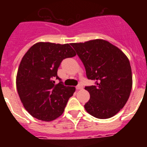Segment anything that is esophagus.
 Segmentation results:
<instances>
[{"mask_svg":"<svg viewBox=\"0 0 147 147\" xmlns=\"http://www.w3.org/2000/svg\"><path fill=\"white\" fill-rule=\"evenodd\" d=\"M76 90H82L83 88V87H82V85H78L76 87Z\"/></svg>","mask_w":147,"mask_h":147,"instance_id":"obj_1","label":"esophagus"}]
</instances>
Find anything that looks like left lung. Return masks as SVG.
Returning <instances> with one entry per match:
<instances>
[{
	"label": "left lung",
	"mask_w": 147,
	"mask_h": 147,
	"mask_svg": "<svg viewBox=\"0 0 147 147\" xmlns=\"http://www.w3.org/2000/svg\"><path fill=\"white\" fill-rule=\"evenodd\" d=\"M71 45L85 66L88 79L95 81V85L85 88L90 96L85 110L97 119L113 117L124 107L130 95L132 77L129 59L106 40Z\"/></svg>",
	"instance_id": "8db88e82"
}]
</instances>
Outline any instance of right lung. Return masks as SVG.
<instances>
[{"mask_svg":"<svg viewBox=\"0 0 147 147\" xmlns=\"http://www.w3.org/2000/svg\"><path fill=\"white\" fill-rule=\"evenodd\" d=\"M76 56L70 44L37 42L23 56L17 74L19 96L26 110L39 120L60 116L76 88L65 86L57 76L64 59ZM60 80L55 84L53 79Z\"/></svg>","mask_w":147,"mask_h":147,"instance_id":"add662e5","label":"right lung"}]
</instances>
